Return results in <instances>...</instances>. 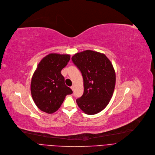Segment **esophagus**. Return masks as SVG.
<instances>
[{
  "label": "esophagus",
  "mask_w": 155,
  "mask_h": 155,
  "mask_svg": "<svg viewBox=\"0 0 155 155\" xmlns=\"http://www.w3.org/2000/svg\"><path fill=\"white\" fill-rule=\"evenodd\" d=\"M71 90H72V91H74V86L72 85V86L71 87Z\"/></svg>",
  "instance_id": "34e87169"
}]
</instances>
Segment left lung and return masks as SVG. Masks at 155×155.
<instances>
[{
	"label": "left lung",
	"mask_w": 155,
	"mask_h": 155,
	"mask_svg": "<svg viewBox=\"0 0 155 155\" xmlns=\"http://www.w3.org/2000/svg\"><path fill=\"white\" fill-rule=\"evenodd\" d=\"M82 73L84 93L76 100L78 107L87 115L102 111L109 104L114 91L116 75L114 66L103 53L86 50L72 57Z\"/></svg>",
	"instance_id": "left-lung-1"
}]
</instances>
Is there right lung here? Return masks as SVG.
Masks as SVG:
<instances>
[{
	"mask_svg": "<svg viewBox=\"0 0 155 155\" xmlns=\"http://www.w3.org/2000/svg\"><path fill=\"white\" fill-rule=\"evenodd\" d=\"M69 54L51 53L37 65L31 81L33 100L41 111L51 114L58 110L66 95L72 93L65 84L61 71L69 62Z\"/></svg>",
	"mask_w": 155,
	"mask_h": 155,
	"instance_id": "add662e5",
	"label": "right lung"
}]
</instances>
